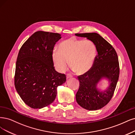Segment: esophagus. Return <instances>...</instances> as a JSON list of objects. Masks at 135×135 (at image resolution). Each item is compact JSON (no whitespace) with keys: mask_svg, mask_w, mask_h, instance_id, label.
Here are the masks:
<instances>
[{"mask_svg":"<svg viewBox=\"0 0 135 135\" xmlns=\"http://www.w3.org/2000/svg\"><path fill=\"white\" fill-rule=\"evenodd\" d=\"M72 76H71V75H70V74H67V75H66V77H67V79H68V78H71Z\"/></svg>","mask_w":135,"mask_h":135,"instance_id":"obj_1","label":"esophagus"}]
</instances>
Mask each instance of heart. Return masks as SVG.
<instances>
[{
	"label": "heart",
	"instance_id": "1",
	"mask_svg": "<svg viewBox=\"0 0 135 135\" xmlns=\"http://www.w3.org/2000/svg\"><path fill=\"white\" fill-rule=\"evenodd\" d=\"M96 56V48L91 42L75 38L63 41L52 54L54 66L59 72L64 71L69 65L78 74L88 72L92 67Z\"/></svg>",
	"mask_w": 135,
	"mask_h": 135
}]
</instances>
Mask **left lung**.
Returning <instances> with one entry per match:
<instances>
[{
    "mask_svg": "<svg viewBox=\"0 0 135 135\" xmlns=\"http://www.w3.org/2000/svg\"><path fill=\"white\" fill-rule=\"evenodd\" d=\"M77 37L86 38L95 45L97 55L88 72L78 76L79 87L76 98L78 104L89 111L101 109L112 98L119 74L117 53L113 47L96 33H77ZM107 79L109 85L104 90L97 87L102 79Z\"/></svg>",
    "mask_w": 135,
    "mask_h": 135,
    "instance_id": "1",
    "label": "left lung"
}]
</instances>
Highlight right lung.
I'll use <instances>...</instances> for the list:
<instances>
[{
	"label": "right lung",
	"mask_w": 135,
	"mask_h": 135,
	"mask_svg": "<svg viewBox=\"0 0 135 135\" xmlns=\"http://www.w3.org/2000/svg\"><path fill=\"white\" fill-rule=\"evenodd\" d=\"M58 33L38 31L22 45L16 62L14 84L24 102L34 109L51 104L57 87L66 81L64 74L54 69L53 48L61 39Z\"/></svg>",
	"instance_id": "obj_1"
}]
</instances>
